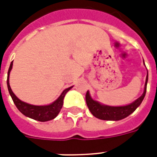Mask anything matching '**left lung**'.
<instances>
[{"mask_svg":"<svg viewBox=\"0 0 157 157\" xmlns=\"http://www.w3.org/2000/svg\"><path fill=\"white\" fill-rule=\"evenodd\" d=\"M147 80H148V75L146 77L144 94L134 102L129 105H125V106L112 107V106L101 104L98 101L94 100L90 97V92L87 91L86 94V101L89 110L90 111L93 116L98 119L103 120V121H120V120L124 119L131 113H133L143 102L145 94H146Z\"/></svg>","mask_w":157,"mask_h":157,"instance_id":"obj_1","label":"left lung"}]
</instances>
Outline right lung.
<instances>
[{
  "mask_svg": "<svg viewBox=\"0 0 157 157\" xmlns=\"http://www.w3.org/2000/svg\"><path fill=\"white\" fill-rule=\"evenodd\" d=\"M12 66H13V62H11L10 66L9 67L8 76H7V86H8L9 93L10 94L11 98L13 101V103L15 104L17 108L24 116L29 117V118H32L33 120H36V121L44 122L54 119L58 116L63 105V98L66 95V94L67 93V91H69L72 88V86L64 90L63 93L61 94V95L59 96V98L51 104L45 105V106H35V105L28 104V103H24L23 101H21L20 99H18L11 90L10 82H9V76H10V72L12 69Z\"/></svg>",
  "mask_w": 157,
  "mask_h": 157,
  "instance_id": "obj_1",
  "label": "right lung"
}]
</instances>
